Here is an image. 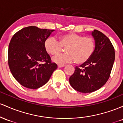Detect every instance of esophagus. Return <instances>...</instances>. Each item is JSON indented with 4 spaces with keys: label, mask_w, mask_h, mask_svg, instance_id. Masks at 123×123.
Returning a JSON list of instances; mask_svg holds the SVG:
<instances>
[{
    "label": "esophagus",
    "mask_w": 123,
    "mask_h": 123,
    "mask_svg": "<svg viewBox=\"0 0 123 123\" xmlns=\"http://www.w3.org/2000/svg\"><path fill=\"white\" fill-rule=\"evenodd\" d=\"M66 65H58L57 67H59V68H60V67H65Z\"/></svg>",
    "instance_id": "esophagus-1"
}]
</instances>
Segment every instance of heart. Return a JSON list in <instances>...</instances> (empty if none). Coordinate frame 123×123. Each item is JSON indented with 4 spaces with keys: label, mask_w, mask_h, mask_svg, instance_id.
Instances as JSON below:
<instances>
[{
    "label": "heart",
    "mask_w": 123,
    "mask_h": 123,
    "mask_svg": "<svg viewBox=\"0 0 123 123\" xmlns=\"http://www.w3.org/2000/svg\"><path fill=\"white\" fill-rule=\"evenodd\" d=\"M45 50L49 54H57L66 47V53L57 55L52 58L53 61L57 64H63L75 62L77 64H82L87 62L93 54L95 42L90 37L69 33L59 37V41L54 37H49L44 43Z\"/></svg>",
    "instance_id": "heart-1"
}]
</instances>
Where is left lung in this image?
Masks as SVG:
<instances>
[{
	"label": "left lung",
	"instance_id": "obj_1",
	"mask_svg": "<svg viewBox=\"0 0 123 123\" xmlns=\"http://www.w3.org/2000/svg\"><path fill=\"white\" fill-rule=\"evenodd\" d=\"M92 35L95 48L90 59L75 67L69 78L71 86L77 91L91 93L100 89L109 78L115 59L114 47L106 36L95 30Z\"/></svg>",
	"mask_w": 123,
	"mask_h": 123
}]
</instances>
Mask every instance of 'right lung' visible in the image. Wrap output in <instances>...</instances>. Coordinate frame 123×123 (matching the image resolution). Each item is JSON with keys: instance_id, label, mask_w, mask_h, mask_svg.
<instances>
[{"instance_id": "right-lung-1", "label": "right lung", "mask_w": 123, "mask_h": 123, "mask_svg": "<svg viewBox=\"0 0 123 123\" xmlns=\"http://www.w3.org/2000/svg\"><path fill=\"white\" fill-rule=\"evenodd\" d=\"M54 31L30 26L12 37L8 49V63L12 75L24 87H41L57 68L44 46L45 40Z\"/></svg>"}]
</instances>
